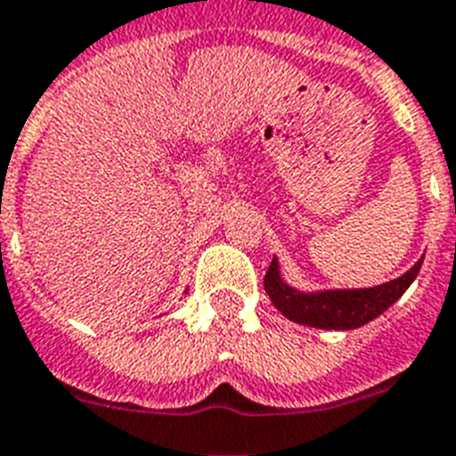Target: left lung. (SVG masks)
<instances>
[{
    "instance_id": "8db88e82",
    "label": "left lung",
    "mask_w": 456,
    "mask_h": 456,
    "mask_svg": "<svg viewBox=\"0 0 456 456\" xmlns=\"http://www.w3.org/2000/svg\"><path fill=\"white\" fill-rule=\"evenodd\" d=\"M421 264H424V256L398 280H391L379 287L298 291L282 280L278 258L273 256L271 268L264 278V287L273 305L287 320H294L298 325L318 327V330H358V327L367 325L370 320L379 318L384 311H388L405 294L407 287L412 285L419 275Z\"/></svg>"
}]
</instances>
